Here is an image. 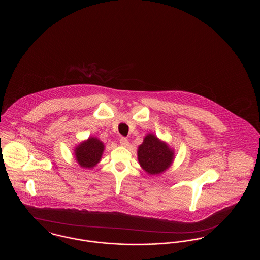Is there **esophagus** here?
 Instances as JSON below:
<instances>
[{
  "label": "esophagus",
  "mask_w": 260,
  "mask_h": 260,
  "mask_svg": "<svg viewBox=\"0 0 260 260\" xmlns=\"http://www.w3.org/2000/svg\"><path fill=\"white\" fill-rule=\"evenodd\" d=\"M128 140L125 138V137H121V139H120V144L122 145V146H127L128 145Z\"/></svg>",
  "instance_id": "1"
}]
</instances>
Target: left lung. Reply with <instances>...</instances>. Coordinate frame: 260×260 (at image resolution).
<instances>
[{
  "instance_id": "8db88e82",
  "label": "left lung",
  "mask_w": 260,
  "mask_h": 260,
  "mask_svg": "<svg viewBox=\"0 0 260 260\" xmlns=\"http://www.w3.org/2000/svg\"><path fill=\"white\" fill-rule=\"evenodd\" d=\"M137 156L140 166L149 174L165 172L173 160V151L152 134L146 136L138 147Z\"/></svg>"
}]
</instances>
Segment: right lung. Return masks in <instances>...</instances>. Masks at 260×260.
Masks as SVG:
<instances>
[{
    "instance_id": "1",
    "label": "right lung",
    "mask_w": 260,
    "mask_h": 260,
    "mask_svg": "<svg viewBox=\"0 0 260 260\" xmlns=\"http://www.w3.org/2000/svg\"><path fill=\"white\" fill-rule=\"evenodd\" d=\"M103 150L104 145L99 138L89 137L75 150L76 160L82 168H92L100 161Z\"/></svg>"
}]
</instances>
